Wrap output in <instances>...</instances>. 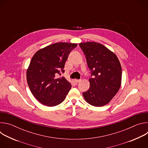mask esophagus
Masks as SVG:
<instances>
[{"label": "esophagus", "instance_id": "34e87169", "mask_svg": "<svg viewBox=\"0 0 148 148\" xmlns=\"http://www.w3.org/2000/svg\"><path fill=\"white\" fill-rule=\"evenodd\" d=\"M74 81H75V83H77H77H78V82H80V81H81V79H75V80H74Z\"/></svg>", "mask_w": 148, "mask_h": 148}]
</instances>
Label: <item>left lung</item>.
<instances>
[{
  "mask_svg": "<svg viewBox=\"0 0 148 148\" xmlns=\"http://www.w3.org/2000/svg\"><path fill=\"white\" fill-rule=\"evenodd\" d=\"M86 55L92 78L90 88L82 95L85 100L95 107L108 103L119 91L122 80V68L116 54L100 43H79Z\"/></svg>",
  "mask_w": 148,
  "mask_h": 148,
  "instance_id": "8db88e82",
  "label": "left lung"
}]
</instances>
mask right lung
Wrapping results in <instances>:
<instances>
[{
	"mask_svg": "<svg viewBox=\"0 0 148 148\" xmlns=\"http://www.w3.org/2000/svg\"><path fill=\"white\" fill-rule=\"evenodd\" d=\"M77 43L60 42L38 50L33 56L27 70L29 88L42 104L54 107L61 103L71 88L64 77V65L71 51Z\"/></svg>",
	"mask_w": 148,
	"mask_h": 148,
	"instance_id": "obj_1",
	"label": "right lung"
}]
</instances>
